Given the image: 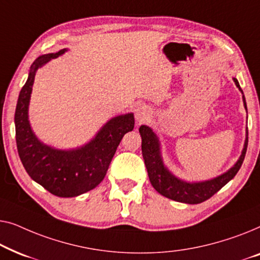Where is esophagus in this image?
<instances>
[{"mask_svg": "<svg viewBox=\"0 0 260 260\" xmlns=\"http://www.w3.org/2000/svg\"><path fill=\"white\" fill-rule=\"evenodd\" d=\"M149 116H151V108L148 106L139 105L135 109V119L139 123L145 122L146 120H148Z\"/></svg>", "mask_w": 260, "mask_h": 260, "instance_id": "obj_1", "label": "esophagus"}]
</instances>
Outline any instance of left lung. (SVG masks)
<instances>
[{"label": "left lung", "instance_id": "left-lung-1", "mask_svg": "<svg viewBox=\"0 0 260 260\" xmlns=\"http://www.w3.org/2000/svg\"><path fill=\"white\" fill-rule=\"evenodd\" d=\"M236 86L241 90L238 80L233 78ZM243 101L245 109L247 111L246 101L243 95ZM140 132L142 142V156H144L145 165L147 168V173L149 181L153 187L158 191L160 194L166 197L168 199L175 200L179 203L185 204H200L205 200L210 199L212 196L215 194L219 189L228 184L231 179L235 178V175L238 173L239 168L243 165L245 154H246L247 149V131H246V139H245V144L241 155L239 156L238 161L235 164V166L230 168L228 172L224 174L215 177L211 180H205L199 182H187L181 180L171 173L164 165L161 152H160V142L156 134L149 128L148 126L142 125L139 128Z\"/></svg>", "mask_w": 260, "mask_h": 260}]
</instances>
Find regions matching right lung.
I'll use <instances>...</instances> for the list:
<instances>
[{
    "instance_id": "obj_1",
    "label": "right lung",
    "mask_w": 260,
    "mask_h": 260,
    "mask_svg": "<svg viewBox=\"0 0 260 260\" xmlns=\"http://www.w3.org/2000/svg\"><path fill=\"white\" fill-rule=\"evenodd\" d=\"M67 49L39 56L30 66L15 111L16 145L20 159L32 180L61 198L78 197L104 180L116 148L134 128L133 113L112 118L88 144L75 149H56L36 138L28 120V106L36 71Z\"/></svg>"
}]
</instances>
